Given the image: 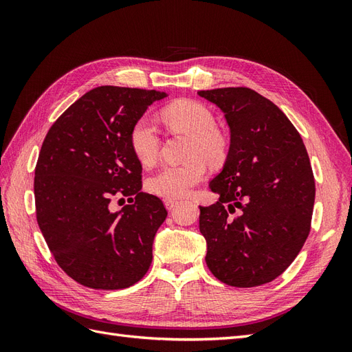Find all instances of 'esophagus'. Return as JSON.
Returning <instances> with one entry per match:
<instances>
[{
	"label": "esophagus",
	"instance_id": "obj_1",
	"mask_svg": "<svg viewBox=\"0 0 352 352\" xmlns=\"http://www.w3.org/2000/svg\"><path fill=\"white\" fill-rule=\"evenodd\" d=\"M179 202L180 201H177V199H164V204H166V208L168 210V211H172L176 206H179Z\"/></svg>",
	"mask_w": 352,
	"mask_h": 352
}]
</instances>
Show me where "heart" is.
Masks as SVG:
<instances>
[{
  "label": "heart",
  "mask_w": 352,
  "mask_h": 352,
  "mask_svg": "<svg viewBox=\"0 0 352 352\" xmlns=\"http://www.w3.org/2000/svg\"><path fill=\"white\" fill-rule=\"evenodd\" d=\"M162 119L175 131L194 135L190 144V157H204L219 162L226 153V140L217 129L216 116L206 104L195 100H177L162 110ZM129 142L135 157L144 166H151L160 154L162 138L151 117L141 116L135 120L129 132ZM207 175L202 160H190L182 164H166L150 179L148 188L153 194L179 199L186 197Z\"/></svg>",
  "instance_id": "heart-1"
}]
</instances>
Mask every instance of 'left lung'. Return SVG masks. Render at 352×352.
Masks as SVG:
<instances>
[{"label": "left lung", "mask_w": 352, "mask_h": 352, "mask_svg": "<svg viewBox=\"0 0 352 352\" xmlns=\"http://www.w3.org/2000/svg\"><path fill=\"white\" fill-rule=\"evenodd\" d=\"M225 113L230 148L210 189L216 204L199 207L206 263L229 286L252 287L280 276L311 229L314 175L291 120L250 88L199 91Z\"/></svg>", "instance_id": "1"}]
</instances>
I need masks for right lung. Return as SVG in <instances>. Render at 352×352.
Here are the masks:
<instances>
[{"instance_id":"obj_1","label":"right lung","mask_w":352,"mask_h":352,"mask_svg":"<svg viewBox=\"0 0 352 352\" xmlns=\"http://www.w3.org/2000/svg\"><path fill=\"white\" fill-rule=\"evenodd\" d=\"M164 92L98 87L50 127L35 167L38 226L57 264L92 289L140 282L167 217L163 201L142 192V164L132 151L135 120ZM132 205L114 212L111 202Z\"/></svg>"}]
</instances>
